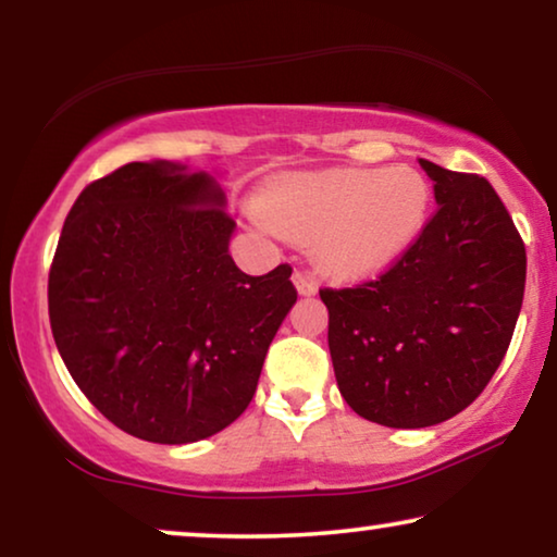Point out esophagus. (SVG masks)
Wrapping results in <instances>:
<instances>
[{
	"label": "esophagus",
	"instance_id": "esophagus-1",
	"mask_svg": "<svg viewBox=\"0 0 557 557\" xmlns=\"http://www.w3.org/2000/svg\"><path fill=\"white\" fill-rule=\"evenodd\" d=\"M292 281H294L296 292H299L301 296H314V294H317V281L311 278L309 273H304V271H296L294 276H292Z\"/></svg>",
	"mask_w": 557,
	"mask_h": 557
}]
</instances>
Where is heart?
I'll return each instance as SVG.
<instances>
[{
  "instance_id": "b5f03b06",
  "label": "heart",
  "mask_w": 557,
  "mask_h": 557,
  "mask_svg": "<svg viewBox=\"0 0 557 557\" xmlns=\"http://www.w3.org/2000/svg\"><path fill=\"white\" fill-rule=\"evenodd\" d=\"M429 215V180L406 164L284 174L248 208L256 231L311 240V261L339 284L391 271L421 238Z\"/></svg>"
}]
</instances>
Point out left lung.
Listing matches in <instances>:
<instances>
[{"mask_svg": "<svg viewBox=\"0 0 557 557\" xmlns=\"http://www.w3.org/2000/svg\"><path fill=\"white\" fill-rule=\"evenodd\" d=\"M436 215L377 281L319 292L342 398L387 429H425L484 391L522 309L528 256L490 182L418 159Z\"/></svg>", "mask_w": 557, "mask_h": 557, "instance_id": "obj_1", "label": "left lung"}]
</instances>
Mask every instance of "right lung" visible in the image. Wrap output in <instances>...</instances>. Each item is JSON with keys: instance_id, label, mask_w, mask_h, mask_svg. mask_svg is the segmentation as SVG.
Here are the masks:
<instances>
[{"instance_id": "obj_1", "label": "right lung", "mask_w": 557, "mask_h": 557, "mask_svg": "<svg viewBox=\"0 0 557 557\" xmlns=\"http://www.w3.org/2000/svg\"><path fill=\"white\" fill-rule=\"evenodd\" d=\"M215 174L132 162L83 189L48 281L58 352L83 395L121 431L195 444L253 400L296 304L286 263L248 276Z\"/></svg>"}]
</instances>
